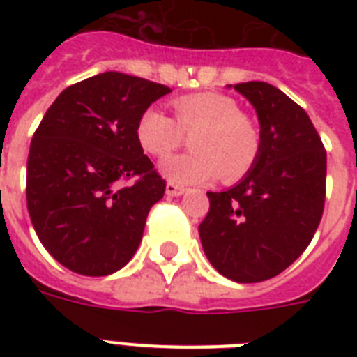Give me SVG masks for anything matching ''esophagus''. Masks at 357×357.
Masks as SVG:
<instances>
[{"label":"esophagus","mask_w":357,"mask_h":357,"mask_svg":"<svg viewBox=\"0 0 357 357\" xmlns=\"http://www.w3.org/2000/svg\"><path fill=\"white\" fill-rule=\"evenodd\" d=\"M185 192L183 187H179V185L172 183V181H168L167 183V195L172 196V198H178V196H181Z\"/></svg>","instance_id":"obj_1"}]
</instances>
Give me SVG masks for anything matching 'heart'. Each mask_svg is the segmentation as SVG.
<instances>
[{
	"label": "heart",
	"instance_id": "b5f03b06",
	"mask_svg": "<svg viewBox=\"0 0 357 357\" xmlns=\"http://www.w3.org/2000/svg\"><path fill=\"white\" fill-rule=\"evenodd\" d=\"M176 122L159 109H146L137 123V139L146 153L170 155L190 135L192 151L170 157L161 172L176 183H204L217 178L234 183L244 178L257 161L261 135L257 123L238 111L234 98L220 92H198L172 102Z\"/></svg>",
	"mask_w": 357,
	"mask_h": 357
}]
</instances>
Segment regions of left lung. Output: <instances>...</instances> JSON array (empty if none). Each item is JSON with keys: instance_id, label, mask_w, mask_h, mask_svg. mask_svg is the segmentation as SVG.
Masks as SVG:
<instances>
[{"instance_id": "1", "label": "left lung", "mask_w": 357, "mask_h": 357, "mask_svg": "<svg viewBox=\"0 0 357 357\" xmlns=\"http://www.w3.org/2000/svg\"><path fill=\"white\" fill-rule=\"evenodd\" d=\"M234 89L257 113L259 157L231 189L207 192L209 213L198 231L222 276L255 283L285 271L315 235L326 198V150L307 113L280 89L263 81Z\"/></svg>"}]
</instances>
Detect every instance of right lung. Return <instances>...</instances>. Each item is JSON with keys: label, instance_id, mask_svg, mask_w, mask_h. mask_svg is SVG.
I'll list each match as a JSON object with an SVG mask.
<instances>
[{"label": "right lung", "instance_id": "add662e5", "mask_svg": "<svg viewBox=\"0 0 357 357\" xmlns=\"http://www.w3.org/2000/svg\"><path fill=\"white\" fill-rule=\"evenodd\" d=\"M168 92L161 83L103 72L64 89L36 128L27 209L44 248L72 272L107 276L139 248L167 183L144 155L137 123ZM131 177L135 184L119 187Z\"/></svg>", "mask_w": 357, "mask_h": 357}]
</instances>
